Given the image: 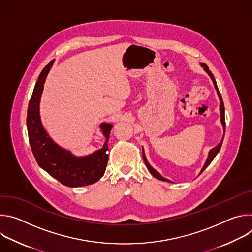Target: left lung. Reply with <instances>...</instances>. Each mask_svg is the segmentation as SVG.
Masks as SVG:
<instances>
[{
    "label": "left lung",
    "instance_id": "left-lung-1",
    "mask_svg": "<svg viewBox=\"0 0 252 252\" xmlns=\"http://www.w3.org/2000/svg\"><path fill=\"white\" fill-rule=\"evenodd\" d=\"M200 65H201V67H203V69H204V71L205 73L210 77V79H211V81H212V83H213V86H214V88H215V91H217V93H218V95H219V97H220V123H221V125H222V127H223V136H222V138H221V140H220V142L219 143V145L217 146V147H214L213 149H211L209 152H208V157H207V158H206V160H205V162H204V164H203V166H202V168H201V170H200V172H199V174L210 164V162L213 160V158L217 157V155L220 153V149H221V146H222V142H223V138H224V133H225V118H224V104H223V100H222V97H221V94H220V91H219V88H218V85H217V82H215V79H214V77H213V75L211 74V71L209 70V68H208V66L205 64V63H200ZM142 158H143V160H145V163H146V165H147V167H148V169H149V171L156 177V178H158V179H159V181H162V182H168V183H172L171 181H169V179H167V178H165V177H163L158 171H157L150 163H149V161H148V159H147V157H146V154H145V151H143V148H142ZM198 174V175H199Z\"/></svg>",
    "mask_w": 252,
    "mask_h": 252
}]
</instances>
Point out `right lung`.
<instances>
[{
  "instance_id": "obj_1",
  "label": "right lung",
  "mask_w": 252,
  "mask_h": 252,
  "mask_svg": "<svg viewBox=\"0 0 252 252\" xmlns=\"http://www.w3.org/2000/svg\"><path fill=\"white\" fill-rule=\"evenodd\" d=\"M54 62L51 61L42 70L28 106L27 128L32 152L38 164L62 185L69 188L93 185L102 177L105 171L109 160L107 142L113 125L100 124V130L105 137L103 146L100 150L85 157L73 155L53 140L42 124L40 102L47 76Z\"/></svg>"
}]
</instances>
